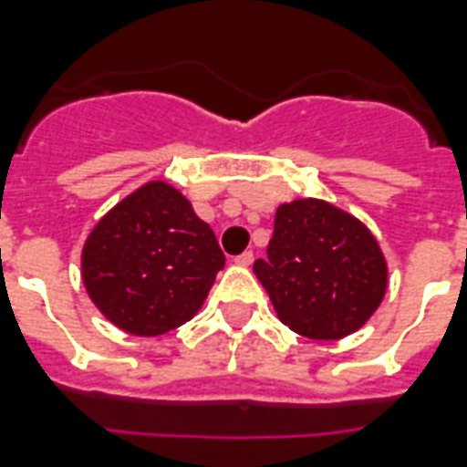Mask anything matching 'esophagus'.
<instances>
[{"label": "esophagus", "mask_w": 467, "mask_h": 467, "mask_svg": "<svg viewBox=\"0 0 467 467\" xmlns=\"http://www.w3.org/2000/svg\"><path fill=\"white\" fill-rule=\"evenodd\" d=\"M252 262H254L252 252H242L240 256H234V264H240V266H252Z\"/></svg>", "instance_id": "34e87169"}]
</instances>
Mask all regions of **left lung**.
<instances>
[{
    "label": "left lung",
    "mask_w": 467,
    "mask_h": 467,
    "mask_svg": "<svg viewBox=\"0 0 467 467\" xmlns=\"http://www.w3.org/2000/svg\"><path fill=\"white\" fill-rule=\"evenodd\" d=\"M254 274L293 332L341 339L378 310L388 288L383 252L354 215L315 198L278 205L266 259Z\"/></svg>",
    "instance_id": "8db88e82"
}]
</instances>
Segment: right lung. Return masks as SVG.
Returning a JSON list of instances; mask_svg holds the SVG:
<instances>
[{
	"label": "right lung",
	"instance_id": "add662e5",
	"mask_svg": "<svg viewBox=\"0 0 467 467\" xmlns=\"http://www.w3.org/2000/svg\"><path fill=\"white\" fill-rule=\"evenodd\" d=\"M223 266L225 254L211 225L164 182L123 198L82 249V278L94 306L138 337L189 322Z\"/></svg>",
	"mask_w": 467,
	"mask_h": 467
}]
</instances>
